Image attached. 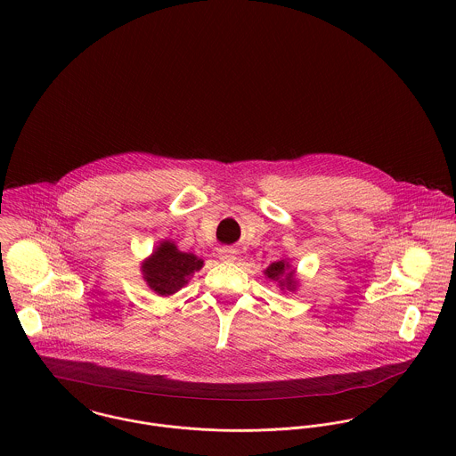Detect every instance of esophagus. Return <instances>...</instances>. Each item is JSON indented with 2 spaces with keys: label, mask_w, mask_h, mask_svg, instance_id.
Instances as JSON below:
<instances>
[{
  "label": "esophagus",
  "mask_w": 456,
  "mask_h": 456,
  "mask_svg": "<svg viewBox=\"0 0 456 456\" xmlns=\"http://www.w3.org/2000/svg\"><path fill=\"white\" fill-rule=\"evenodd\" d=\"M219 258L226 263H232V261L237 260V251L232 249V248H223L219 251Z\"/></svg>",
  "instance_id": "34e87169"
}]
</instances>
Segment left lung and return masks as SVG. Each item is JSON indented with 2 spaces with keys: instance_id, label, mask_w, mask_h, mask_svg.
<instances>
[{
  "instance_id": "1",
  "label": "left lung",
  "mask_w": 456,
  "mask_h": 456,
  "mask_svg": "<svg viewBox=\"0 0 456 456\" xmlns=\"http://www.w3.org/2000/svg\"><path fill=\"white\" fill-rule=\"evenodd\" d=\"M288 266H289V265L284 260L275 261V263H272V265L265 270V273H266L270 279L279 281L281 286L286 284V288L291 289V288H293V272H286ZM282 276L285 277L284 280L281 279Z\"/></svg>"
}]
</instances>
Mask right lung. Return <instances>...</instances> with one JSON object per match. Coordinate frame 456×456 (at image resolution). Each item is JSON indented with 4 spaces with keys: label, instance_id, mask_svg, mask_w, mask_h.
I'll use <instances>...</instances> for the list:
<instances>
[{
    "label": "right lung",
    "instance_id": "right-lung-1",
    "mask_svg": "<svg viewBox=\"0 0 456 456\" xmlns=\"http://www.w3.org/2000/svg\"><path fill=\"white\" fill-rule=\"evenodd\" d=\"M203 261L198 260L195 255L181 253L175 244L163 242L154 255L142 265L143 279L159 295H172L181 289L190 275L200 270Z\"/></svg>",
    "mask_w": 456,
    "mask_h": 456
}]
</instances>
